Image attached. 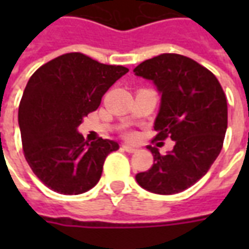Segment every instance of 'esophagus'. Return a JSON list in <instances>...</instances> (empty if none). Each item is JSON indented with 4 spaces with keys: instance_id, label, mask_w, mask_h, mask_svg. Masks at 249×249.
<instances>
[{
    "instance_id": "esophagus-1",
    "label": "esophagus",
    "mask_w": 249,
    "mask_h": 249,
    "mask_svg": "<svg viewBox=\"0 0 249 249\" xmlns=\"http://www.w3.org/2000/svg\"><path fill=\"white\" fill-rule=\"evenodd\" d=\"M123 149H124L125 152H128V153H135V152L137 151L136 148L128 145V144H123Z\"/></svg>"
}]
</instances>
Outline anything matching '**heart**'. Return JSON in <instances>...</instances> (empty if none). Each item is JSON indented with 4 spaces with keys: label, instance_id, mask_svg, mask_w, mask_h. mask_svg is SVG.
I'll return each instance as SVG.
<instances>
[{
    "label": "heart",
    "instance_id": "heart-1",
    "mask_svg": "<svg viewBox=\"0 0 249 249\" xmlns=\"http://www.w3.org/2000/svg\"><path fill=\"white\" fill-rule=\"evenodd\" d=\"M125 136H126L128 139H135V133H132V132H128V133H125Z\"/></svg>",
    "mask_w": 249,
    "mask_h": 249
}]
</instances>
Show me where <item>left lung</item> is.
I'll return each instance as SVG.
<instances>
[{"instance_id": "left-lung-1", "label": "left lung", "mask_w": 249, "mask_h": 249, "mask_svg": "<svg viewBox=\"0 0 249 249\" xmlns=\"http://www.w3.org/2000/svg\"><path fill=\"white\" fill-rule=\"evenodd\" d=\"M133 71L152 80L161 93L153 140L175 141L167 155L148 145L155 164L136 180L159 195L183 192L208 172L223 148L228 124L224 90L212 71L176 53L145 60Z\"/></svg>"}]
</instances>
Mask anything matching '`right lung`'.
<instances>
[{"instance_id": "add662e5", "label": "right lung", "mask_w": 249, "mask_h": 249, "mask_svg": "<svg viewBox=\"0 0 249 249\" xmlns=\"http://www.w3.org/2000/svg\"><path fill=\"white\" fill-rule=\"evenodd\" d=\"M128 71L73 52L32 74L18 108L22 149L33 173L52 191L80 195L98 183L105 159L119 144L101 137L88 144L77 126Z\"/></svg>"}]
</instances>
